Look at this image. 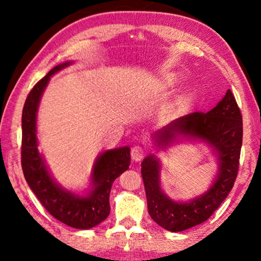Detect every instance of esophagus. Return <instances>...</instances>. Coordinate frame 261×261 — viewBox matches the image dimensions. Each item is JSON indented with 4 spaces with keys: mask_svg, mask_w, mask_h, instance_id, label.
<instances>
[{
    "mask_svg": "<svg viewBox=\"0 0 261 261\" xmlns=\"http://www.w3.org/2000/svg\"><path fill=\"white\" fill-rule=\"evenodd\" d=\"M130 154H132V158L135 162H140V160L144 158V154H145V149L144 147H141V146H134L133 148H132L130 151Z\"/></svg>",
    "mask_w": 261,
    "mask_h": 261,
    "instance_id": "obj_1",
    "label": "esophagus"
}]
</instances>
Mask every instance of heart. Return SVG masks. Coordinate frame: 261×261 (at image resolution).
<instances>
[{
  "label": "heart",
  "instance_id": "b5f03b06",
  "mask_svg": "<svg viewBox=\"0 0 261 261\" xmlns=\"http://www.w3.org/2000/svg\"><path fill=\"white\" fill-rule=\"evenodd\" d=\"M170 82H172V78H171V80H169V83H170Z\"/></svg>",
  "mask_w": 261,
  "mask_h": 261
}]
</instances>
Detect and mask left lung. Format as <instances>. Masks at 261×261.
<instances>
[{
    "instance_id": "left-lung-1",
    "label": "left lung",
    "mask_w": 261,
    "mask_h": 261,
    "mask_svg": "<svg viewBox=\"0 0 261 261\" xmlns=\"http://www.w3.org/2000/svg\"><path fill=\"white\" fill-rule=\"evenodd\" d=\"M204 142L217 160V173L209 189L189 201H174L162 189V163L148 154L141 163L148 214L164 229L181 231L204 222L229 194L237 179L242 145V116L234 95L224 97L208 113L195 112L171 121L153 134L156 149L179 140Z\"/></svg>"
}]
</instances>
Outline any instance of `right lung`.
Wrapping results in <instances>:
<instances>
[{
    "label": "right lung",
    "mask_w": 261,
    "mask_h": 261,
    "mask_svg": "<svg viewBox=\"0 0 261 261\" xmlns=\"http://www.w3.org/2000/svg\"><path fill=\"white\" fill-rule=\"evenodd\" d=\"M72 63L69 60L53 67L28 94L22 110L21 165L27 184L53 217L77 229H90L109 215L110 189L114 180L129 169L130 148L123 146L108 149L96 158L90 176L91 189L85 195L67 190L51 176L38 149V108L51 77Z\"/></svg>",
    "instance_id": "add662e5"
}]
</instances>
